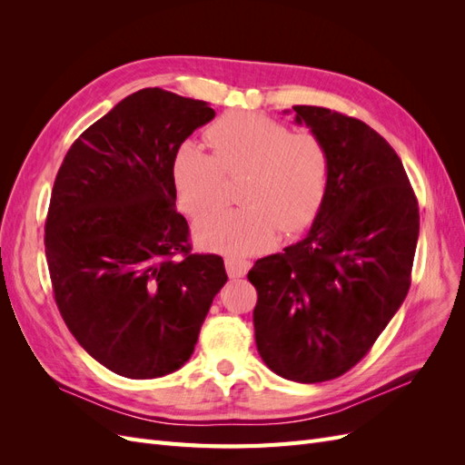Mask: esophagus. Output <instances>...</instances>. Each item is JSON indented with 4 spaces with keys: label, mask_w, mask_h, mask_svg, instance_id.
Returning a JSON list of instances; mask_svg holds the SVG:
<instances>
[{
    "label": "esophagus",
    "mask_w": 465,
    "mask_h": 465,
    "mask_svg": "<svg viewBox=\"0 0 465 465\" xmlns=\"http://www.w3.org/2000/svg\"><path fill=\"white\" fill-rule=\"evenodd\" d=\"M224 267H227V273L229 277H244L250 267H252V262L248 260H242V258H227L224 260Z\"/></svg>",
    "instance_id": "obj_1"
}]
</instances>
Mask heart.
I'll use <instances>...</instances> for the list:
<instances>
[{
    "mask_svg": "<svg viewBox=\"0 0 465 465\" xmlns=\"http://www.w3.org/2000/svg\"><path fill=\"white\" fill-rule=\"evenodd\" d=\"M213 154L193 142L173 157L180 207L190 215L219 203L223 173H244L238 209H213L193 224L205 250L231 256L272 248L281 232L312 223L328 190L330 154L314 134H291L285 124L252 112H229L207 130Z\"/></svg>",
    "mask_w": 465,
    "mask_h": 465,
    "instance_id": "heart-1",
    "label": "heart"
}]
</instances>
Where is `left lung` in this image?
I'll return each mask as SVG.
<instances>
[{
    "label": "left lung",
    "instance_id": "8db88e82",
    "mask_svg": "<svg viewBox=\"0 0 465 465\" xmlns=\"http://www.w3.org/2000/svg\"><path fill=\"white\" fill-rule=\"evenodd\" d=\"M292 110L328 149V190L302 241L258 260L248 279L260 357L316 384L353 369L405 301L419 205L398 153L371 125L322 106Z\"/></svg>",
    "mask_w": 465,
    "mask_h": 465
}]
</instances>
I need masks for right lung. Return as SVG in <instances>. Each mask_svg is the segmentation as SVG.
<instances>
[{
  "label": "right lung",
  "mask_w": 465,
  "mask_h": 465,
  "mask_svg": "<svg viewBox=\"0 0 465 465\" xmlns=\"http://www.w3.org/2000/svg\"><path fill=\"white\" fill-rule=\"evenodd\" d=\"M215 118L203 101L142 89L83 132L55 176L45 227L54 299L87 353L125 378L178 371L227 283L192 254L173 157Z\"/></svg>",
  "instance_id": "add662e5"
}]
</instances>
